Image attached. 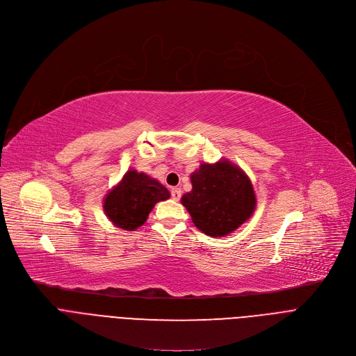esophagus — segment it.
Segmentation results:
<instances>
[{
    "label": "esophagus",
    "instance_id": "esophagus-1",
    "mask_svg": "<svg viewBox=\"0 0 356 356\" xmlns=\"http://www.w3.org/2000/svg\"><path fill=\"white\" fill-rule=\"evenodd\" d=\"M170 193H172V199H173V200H176V202L180 200V197H181V191H180V188L175 187V188H172Z\"/></svg>",
    "mask_w": 356,
    "mask_h": 356
}]
</instances>
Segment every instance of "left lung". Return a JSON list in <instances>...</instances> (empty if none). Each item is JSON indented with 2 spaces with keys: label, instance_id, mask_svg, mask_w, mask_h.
<instances>
[{
  "label": "left lung",
  "instance_id": "obj_1",
  "mask_svg": "<svg viewBox=\"0 0 356 356\" xmlns=\"http://www.w3.org/2000/svg\"><path fill=\"white\" fill-rule=\"evenodd\" d=\"M192 192L181 204L203 233L226 236L246 222L254 210L256 197L248 176L229 161L200 164L192 176Z\"/></svg>",
  "mask_w": 356,
  "mask_h": 356
}]
</instances>
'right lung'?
<instances>
[{
	"instance_id": "1",
	"label": "right lung",
	"mask_w": 356,
	"mask_h": 356,
	"mask_svg": "<svg viewBox=\"0 0 356 356\" xmlns=\"http://www.w3.org/2000/svg\"><path fill=\"white\" fill-rule=\"evenodd\" d=\"M169 197V191L161 183L145 173L129 170L104 199V211L115 226L134 230L146 222L157 202Z\"/></svg>"
}]
</instances>
